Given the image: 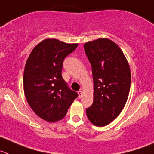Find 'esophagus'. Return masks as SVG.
I'll list each match as a JSON object with an SVG mask.
<instances>
[{
  "label": "esophagus",
  "mask_w": 154,
  "mask_h": 154,
  "mask_svg": "<svg viewBox=\"0 0 154 154\" xmlns=\"http://www.w3.org/2000/svg\"><path fill=\"white\" fill-rule=\"evenodd\" d=\"M82 94H83L82 91H78V97H79V98H81V97H82Z\"/></svg>",
  "instance_id": "obj_1"
}]
</instances>
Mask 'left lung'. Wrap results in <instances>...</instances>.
Segmentation results:
<instances>
[{
  "label": "left lung",
  "instance_id": "8db88e82",
  "mask_svg": "<svg viewBox=\"0 0 154 154\" xmlns=\"http://www.w3.org/2000/svg\"><path fill=\"white\" fill-rule=\"evenodd\" d=\"M84 48L94 81V101L87 109V116L96 126H105L118 117L126 103L130 68L119 45L109 38L86 42Z\"/></svg>",
  "mask_w": 154,
  "mask_h": 154
}]
</instances>
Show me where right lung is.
<instances>
[{
    "label": "right lung",
    "mask_w": 154,
    "mask_h": 154,
    "mask_svg": "<svg viewBox=\"0 0 154 154\" xmlns=\"http://www.w3.org/2000/svg\"><path fill=\"white\" fill-rule=\"evenodd\" d=\"M77 45L46 38L28 58L23 77L25 95L35 113L45 121L54 122L63 119L78 96L62 77L64 59Z\"/></svg>",
    "instance_id": "right-lung-1"
}]
</instances>
